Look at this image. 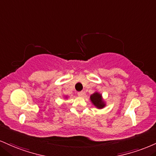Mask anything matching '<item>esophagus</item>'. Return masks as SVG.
<instances>
[{
    "label": "esophagus",
    "instance_id": "34e87169",
    "mask_svg": "<svg viewBox=\"0 0 156 156\" xmlns=\"http://www.w3.org/2000/svg\"><path fill=\"white\" fill-rule=\"evenodd\" d=\"M78 95L79 97H83L84 92L83 91H79V92H78Z\"/></svg>",
    "mask_w": 156,
    "mask_h": 156
}]
</instances>
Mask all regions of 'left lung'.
<instances>
[{"label":"left lung","mask_w":156,"mask_h":156,"mask_svg":"<svg viewBox=\"0 0 156 156\" xmlns=\"http://www.w3.org/2000/svg\"><path fill=\"white\" fill-rule=\"evenodd\" d=\"M90 99H91L92 104L98 109H102L105 106V103L104 100H103L102 94L98 92H94L93 94L91 95L90 97Z\"/></svg>","instance_id":"left-lung-1"}]
</instances>
